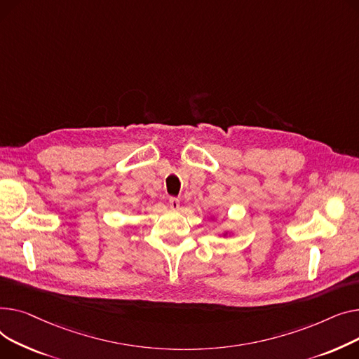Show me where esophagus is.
<instances>
[{
	"label": "esophagus",
	"instance_id": "obj_1",
	"mask_svg": "<svg viewBox=\"0 0 359 359\" xmlns=\"http://www.w3.org/2000/svg\"><path fill=\"white\" fill-rule=\"evenodd\" d=\"M168 204H170V208H171V210H178V208H180V200L175 198V197L170 198V201H168Z\"/></svg>",
	"mask_w": 359,
	"mask_h": 359
}]
</instances>
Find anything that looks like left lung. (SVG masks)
Returning <instances> with one entry per match:
<instances>
[{
	"label": "left lung",
	"mask_w": 359,
	"mask_h": 359,
	"mask_svg": "<svg viewBox=\"0 0 359 359\" xmlns=\"http://www.w3.org/2000/svg\"><path fill=\"white\" fill-rule=\"evenodd\" d=\"M212 220L215 222L216 219H215V217H212ZM230 235H233V233H231V231H227V230H226V231H223V233H222V236H224V238H226V236H230Z\"/></svg>",
	"instance_id": "8db88e82"
}]
</instances>
